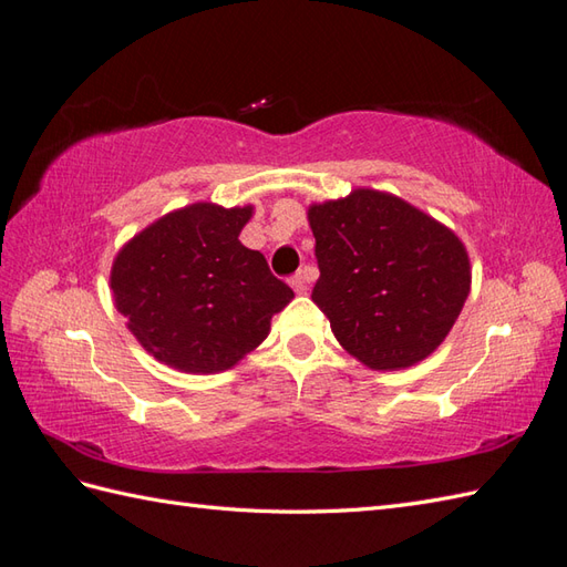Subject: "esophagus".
<instances>
[{"instance_id": "esophagus-1", "label": "esophagus", "mask_w": 567, "mask_h": 567, "mask_svg": "<svg viewBox=\"0 0 567 567\" xmlns=\"http://www.w3.org/2000/svg\"><path fill=\"white\" fill-rule=\"evenodd\" d=\"M316 279V269L312 267H306V269H300L298 274H293L291 276V286H293V291L296 293H306L308 291V284Z\"/></svg>"}]
</instances>
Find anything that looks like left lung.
I'll list each match as a JSON object with an SVG mask.
<instances>
[{"instance_id":"left-lung-1","label":"left lung","mask_w":567,"mask_h":567,"mask_svg":"<svg viewBox=\"0 0 567 567\" xmlns=\"http://www.w3.org/2000/svg\"><path fill=\"white\" fill-rule=\"evenodd\" d=\"M308 220L320 269L312 300L337 342L375 371L430 357L471 293L468 251L456 233L373 188L312 204Z\"/></svg>"}]
</instances>
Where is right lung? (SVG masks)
Listing matches in <instances>:
<instances>
[{"mask_svg":"<svg viewBox=\"0 0 567 567\" xmlns=\"http://www.w3.org/2000/svg\"><path fill=\"white\" fill-rule=\"evenodd\" d=\"M251 206L192 204L147 225L113 259L111 291L128 330L186 373L233 369L269 334L293 291L240 237Z\"/></svg>","mask_w":567,"mask_h":567,"instance_id":"right-lung-1","label":"right lung"}]
</instances>
